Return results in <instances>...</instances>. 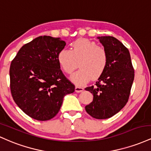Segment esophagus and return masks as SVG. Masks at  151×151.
Listing matches in <instances>:
<instances>
[{
	"mask_svg": "<svg viewBox=\"0 0 151 151\" xmlns=\"http://www.w3.org/2000/svg\"><path fill=\"white\" fill-rule=\"evenodd\" d=\"M83 91V88L81 87V86H76L75 88V91L76 93H81Z\"/></svg>",
	"mask_w": 151,
	"mask_h": 151,
	"instance_id": "esophagus-1",
	"label": "esophagus"
}]
</instances>
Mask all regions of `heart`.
Here are the masks:
<instances>
[{
    "instance_id": "b5f03b06",
    "label": "heart",
    "mask_w": 151,
    "mask_h": 151,
    "mask_svg": "<svg viewBox=\"0 0 151 151\" xmlns=\"http://www.w3.org/2000/svg\"><path fill=\"white\" fill-rule=\"evenodd\" d=\"M72 49L63 48L58 54V61L63 70L70 74L77 67L80 69L70 76L76 85H83L90 79L96 80L103 75L107 68L108 56L106 50L96 42L87 38H79L71 43Z\"/></svg>"
}]
</instances>
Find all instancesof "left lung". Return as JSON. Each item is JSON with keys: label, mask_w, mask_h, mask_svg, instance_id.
Listing matches in <instances>:
<instances>
[{"label": "left lung", "mask_w": 151, "mask_h": 151, "mask_svg": "<svg viewBox=\"0 0 151 151\" xmlns=\"http://www.w3.org/2000/svg\"><path fill=\"white\" fill-rule=\"evenodd\" d=\"M106 50L108 63L95 86L85 88L93 95L86 111L96 119H107L126 106L134 80V69L128 49L113 36H98Z\"/></svg>", "instance_id": "obj_1"}]
</instances>
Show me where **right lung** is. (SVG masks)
Instances as JSON below:
<instances>
[{
    "mask_svg": "<svg viewBox=\"0 0 151 151\" xmlns=\"http://www.w3.org/2000/svg\"><path fill=\"white\" fill-rule=\"evenodd\" d=\"M65 44L60 38L39 36L25 44L11 62L13 100L25 114L37 121L55 117L64 96L75 91L58 61V54Z\"/></svg>",
    "mask_w": 151,
    "mask_h": 151,
    "instance_id": "1",
    "label": "right lung"
}]
</instances>
